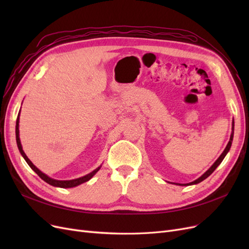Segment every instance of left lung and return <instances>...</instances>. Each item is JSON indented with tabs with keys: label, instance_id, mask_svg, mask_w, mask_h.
<instances>
[{
	"label": "left lung",
	"instance_id": "1",
	"mask_svg": "<svg viewBox=\"0 0 249 249\" xmlns=\"http://www.w3.org/2000/svg\"><path fill=\"white\" fill-rule=\"evenodd\" d=\"M233 120H232V127H231V138H230V141H229V143H228V145H227V147H225V149L223 150V153L220 155V157L218 158V159L215 161V163L212 165V166H211L205 173H203V175L200 177V178H198L197 179H195V180H193V182H191V183H188V184H176V185H179V186H189V185H195V184H198V183H200V182H202L203 179H206L209 176H211L213 173V171L218 167V165H219L221 162H222V160L224 159V157L227 156V154L229 153V150H230V148H231V142H232V138H233Z\"/></svg>",
	"mask_w": 249,
	"mask_h": 249
}]
</instances>
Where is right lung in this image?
I'll list each match as a JSON object with an SVG mask.
<instances>
[{
	"label": "right lung",
	"instance_id": "1",
	"mask_svg": "<svg viewBox=\"0 0 249 249\" xmlns=\"http://www.w3.org/2000/svg\"><path fill=\"white\" fill-rule=\"evenodd\" d=\"M18 124H19V113H18V118H17V125H16V136H17V143H18V149H19V153H20V155H21L22 157H24V159L26 160V162L28 163L29 166L31 167V168L37 173V175H38V176L44 180V182H47L48 184H50V185H52V186H54V187L72 188V187L79 186V185H81V184H83V183H85V182H88V180H89L90 178H91L97 171L100 170L101 166L97 167V168L94 169L92 172L88 173V175H86V176H84V177L79 178H74V179H70V180H58V179H54V178H52L48 177L47 175H44L43 172H41L38 168H37V167L35 166V165H34L31 161L29 160V158L26 156L24 150H22L21 143H20V140H19Z\"/></svg>",
	"mask_w": 249,
	"mask_h": 249
}]
</instances>
